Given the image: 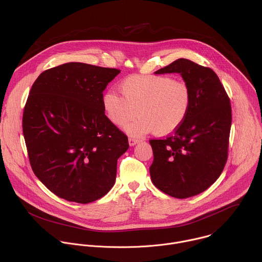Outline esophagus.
Listing matches in <instances>:
<instances>
[{"label":"esophagus","mask_w":262,"mask_h":262,"mask_svg":"<svg viewBox=\"0 0 262 262\" xmlns=\"http://www.w3.org/2000/svg\"><path fill=\"white\" fill-rule=\"evenodd\" d=\"M128 142H129V145H130V146H134V145L138 144V143L140 142V140H139V139H136V138H129Z\"/></svg>","instance_id":"1"}]
</instances>
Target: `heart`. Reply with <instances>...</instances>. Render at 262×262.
Masks as SVG:
<instances>
[{
  "label": "heart",
  "instance_id": "obj_1",
  "mask_svg": "<svg viewBox=\"0 0 262 262\" xmlns=\"http://www.w3.org/2000/svg\"><path fill=\"white\" fill-rule=\"evenodd\" d=\"M120 96L108 91L103 96V108L116 126L133 136L152 132L168 135L179 129L187 118L191 93L187 83L169 75H131L120 83Z\"/></svg>",
  "mask_w": 262,
  "mask_h": 262
}]
</instances>
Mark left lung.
Masks as SVG:
<instances>
[{"mask_svg": "<svg viewBox=\"0 0 262 262\" xmlns=\"http://www.w3.org/2000/svg\"><path fill=\"white\" fill-rule=\"evenodd\" d=\"M154 74H180L190 89L191 104L183 125L165 139L149 141L153 185L170 196L187 199L211 187L224 169L230 100L218 75L189 59H177Z\"/></svg>", "mask_w": 262, "mask_h": 262, "instance_id": "1", "label": "left lung"}]
</instances>
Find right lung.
Wrapping results in <instances>:
<instances>
[{
  "label": "right lung",
  "instance_id": "right-lung-1",
  "mask_svg": "<svg viewBox=\"0 0 262 262\" xmlns=\"http://www.w3.org/2000/svg\"><path fill=\"white\" fill-rule=\"evenodd\" d=\"M119 70L69 62L34 81L23 134L38 180L57 196L88 204L112 188L127 136L105 115L103 92Z\"/></svg>",
  "mask_w": 262,
  "mask_h": 262
}]
</instances>
